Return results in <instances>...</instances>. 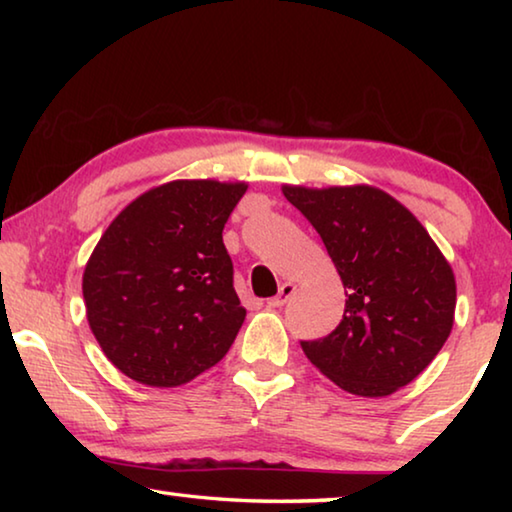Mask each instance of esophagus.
Instances as JSON below:
<instances>
[{
    "label": "esophagus",
    "mask_w": 512,
    "mask_h": 512,
    "mask_svg": "<svg viewBox=\"0 0 512 512\" xmlns=\"http://www.w3.org/2000/svg\"><path fill=\"white\" fill-rule=\"evenodd\" d=\"M293 291H296V284L284 282L282 287H280V291H277V296L268 300V307H282V305H287V300L293 296Z\"/></svg>",
    "instance_id": "obj_1"
}]
</instances>
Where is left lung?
Wrapping results in <instances>:
<instances>
[{
  "label": "left lung",
  "mask_w": 512,
  "mask_h": 512,
  "mask_svg": "<svg viewBox=\"0 0 512 512\" xmlns=\"http://www.w3.org/2000/svg\"><path fill=\"white\" fill-rule=\"evenodd\" d=\"M323 239L345 287L332 334L300 341L343 391L386 397L413 381L454 325L452 266L422 223L377 187H282Z\"/></svg>",
  "instance_id": "obj_1"
}]
</instances>
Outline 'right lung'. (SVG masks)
Returning <instances> with one entry per match:
<instances>
[{"instance_id": "add662e5", "label": "right lung", "mask_w": 512, "mask_h": 512, "mask_svg": "<svg viewBox=\"0 0 512 512\" xmlns=\"http://www.w3.org/2000/svg\"><path fill=\"white\" fill-rule=\"evenodd\" d=\"M246 183L173 180L124 207L83 273L88 323L115 368L173 388L219 363L246 318L223 228Z\"/></svg>"}]
</instances>
